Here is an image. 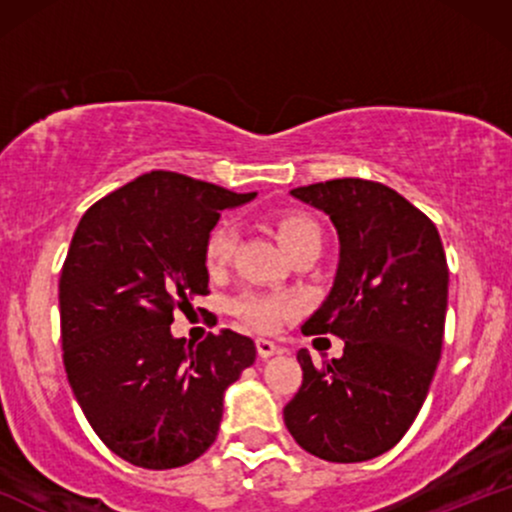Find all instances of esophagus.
Returning <instances> with one entry per match:
<instances>
[{
	"label": "esophagus",
	"mask_w": 512,
	"mask_h": 512,
	"mask_svg": "<svg viewBox=\"0 0 512 512\" xmlns=\"http://www.w3.org/2000/svg\"><path fill=\"white\" fill-rule=\"evenodd\" d=\"M255 346H257V354H260V358H269L276 349H279V346H276L274 342H269V339H264V337H257Z\"/></svg>",
	"instance_id": "1"
}]
</instances>
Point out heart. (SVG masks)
Returning a JSON list of instances; mask_svg holds the SVG:
<instances>
[{
	"instance_id": "b5f03b06",
	"label": "heart",
	"mask_w": 512,
	"mask_h": 512,
	"mask_svg": "<svg viewBox=\"0 0 512 512\" xmlns=\"http://www.w3.org/2000/svg\"><path fill=\"white\" fill-rule=\"evenodd\" d=\"M274 233L276 238H279L281 248L289 252V257L293 252L305 248V245L322 243L320 223H317L310 214L298 209L281 211L274 219ZM233 250H236V228L228 221H219L207 233V240H204V269H207L211 276L221 274L223 269L231 264ZM231 310L238 320H243L245 325L252 327V330L274 332L296 313V301L289 296L245 291L231 303Z\"/></svg>"
}]
</instances>
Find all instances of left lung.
<instances>
[{
	"label": "left lung",
	"mask_w": 512,
	"mask_h": 512,
	"mask_svg": "<svg viewBox=\"0 0 512 512\" xmlns=\"http://www.w3.org/2000/svg\"><path fill=\"white\" fill-rule=\"evenodd\" d=\"M330 214L339 269L303 334H337L342 358L313 363L284 407L286 428L310 455L366 462L402 440L428 395L443 349L448 262L438 228L383 182L339 178L291 190Z\"/></svg>",
	"instance_id": "1"
}]
</instances>
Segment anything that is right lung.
Here are the masks:
<instances>
[{"instance_id": "right-lung-1", "label": "right lung", "mask_w": 512, "mask_h": 512, "mask_svg": "<svg viewBox=\"0 0 512 512\" xmlns=\"http://www.w3.org/2000/svg\"><path fill=\"white\" fill-rule=\"evenodd\" d=\"M211 182L151 170L81 216L60 274L62 358L96 436L134 467L173 469L216 440L223 392L255 342L221 330L170 334L175 310L209 293L204 240L221 211L250 202Z\"/></svg>"}]
</instances>
